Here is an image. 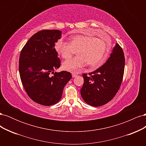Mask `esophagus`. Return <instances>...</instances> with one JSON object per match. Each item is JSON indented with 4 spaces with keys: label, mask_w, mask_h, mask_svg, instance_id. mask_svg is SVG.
<instances>
[{
    "label": "esophagus",
    "mask_w": 146,
    "mask_h": 146,
    "mask_svg": "<svg viewBox=\"0 0 146 146\" xmlns=\"http://www.w3.org/2000/svg\"><path fill=\"white\" fill-rule=\"evenodd\" d=\"M72 77H77V75L75 74V73H72Z\"/></svg>",
    "instance_id": "1"
}]
</instances>
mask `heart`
<instances>
[{
  "mask_svg": "<svg viewBox=\"0 0 146 146\" xmlns=\"http://www.w3.org/2000/svg\"><path fill=\"white\" fill-rule=\"evenodd\" d=\"M111 47V42L108 39L83 35L72 36L69 43L60 39L55 44V51L63 59L70 58L77 52V57L65 61L62 64L64 70L72 72L78 71L86 63L91 69L99 68L107 60Z\"/></svg>",
  "mask_w": 146,
  "mask_h": 146,
  "instance_id": "b5f03b06",
  "label": "heart"
}]
</instances>
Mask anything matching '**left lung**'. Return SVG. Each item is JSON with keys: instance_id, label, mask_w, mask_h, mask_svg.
<instances>
[{"instance_id": "1", "label": "left lung", "mask_w": 146, "mask_h": 146, "mask_svg": "<svg viewBox=\"0 0 146 146\" xmlns=\"http://www.w3.org/2000/svg\"><path fill=\"white\" fill-rule=\"evenodd\" d=\"M125 67L122 48L116 44L105 63L90 76L83 74L84 83L80 90L82 98L88 105L99 107L111 100L119 90Z\"/></svg>"}]
</instances>
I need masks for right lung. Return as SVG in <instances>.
<instances>
[{"instance_id":"add662e5","label":"right lung","mask_w":146,"mask_h":146,"mask_svg":"<svg viewBox=\"0 0 146 146\" xmlns=\"http://www.w3.org/2000/svg\"><path fill=\"white\" fill-rule=\"evenodd\" d=\"M61 38L58 30L39 31L29 39L20 54L19 70L25 91L31 99L42 105L58 102L72 78L67 71L54 72L60 67L55 44Z\"/></svg>"}]
</instances>
